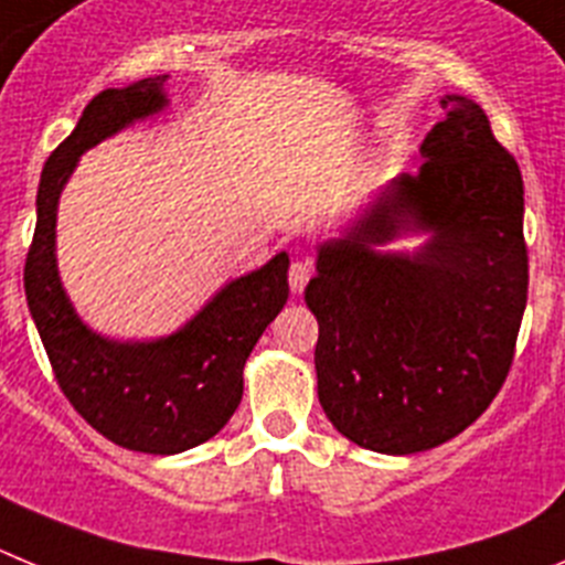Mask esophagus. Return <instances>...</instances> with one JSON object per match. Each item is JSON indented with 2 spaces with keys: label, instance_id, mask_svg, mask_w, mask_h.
Wrapping results in <instances>:
<instances>
[{
  "label": "esophagus",
  "instance_id": "1",
  "mask_svg": "<svg viewBox=\"0 0 565 565\" xmlns=\"http://www.w3.org/2000/svg\"><path fill=\"white\" fill-rule=\"evenodd\" d=\"M309 276H312V264L303 262V258H295L289 264V287H292V292H303V287L309 284Z\"/></svg>",
  "mask_w": 565,
  "mask_h": 565
}]
</instances>
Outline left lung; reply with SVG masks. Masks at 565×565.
Returning a JSON list of instances; mask_svg holds the SVG:
<instances>
[{
    "label": "left lung",
    "instance_id": "1",
    "mask_svg": "<svg viewBox=\"0 0 565 565\" xmlns=\"http://www.w3.org/2000/svg\"><path fill=\"white\" fill-rule=\"evenodd\" d=\"M358 225L320 247L307 307L318 318V399L334 428L377 454L408 456L459 436L510 374L526 309L523 180L490 118L461 95ZM430 230L416 257L377 254Z\"/></svg>",
    "mask_w": 565,
    "mask_h": 565
}]
</instances>
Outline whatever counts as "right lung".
I'll list each match as a JSON object with an SVG mask.
<instances>
[{
  "label": "right lung",
  "instance_id": "1",
  "mask_svg": "<svg viewBox=\"0 0 565 565\" xmlns=\"http://www.w3.org/2000/svg\"><path fill=\"white\" fill-rule=\"evenodd\" d=\"M154 75L104 89L73 135L47 157L35 196V233L24 262V295L55 383L100 436L126 450L171 456L220 434L242 403L247 358L287 303V253L227 284L191 323L154 343H115L89 332L55 270V207L86 149L169 104Z\"/></svg>",
  "mask_w": 565,
  "mask_h": 565
}]
</instances>
